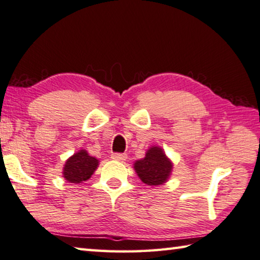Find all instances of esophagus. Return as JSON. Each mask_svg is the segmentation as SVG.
Instances as JSON below:
<instances>
[{"label":"esophagus","instance_id":"1","mask_svg":"<svg viewBox=\"0 0 260 260\" xmlns=\"http://www.w3.org/2000/svg\"><path fill=\"white\" fill-rule=\"evenodd\" d=\"M127 158V155L124 153H114L111 154V159H114V160H117V161H125Z\"/></svg>","mask_w":260,"mask_h":260}]
</instances>
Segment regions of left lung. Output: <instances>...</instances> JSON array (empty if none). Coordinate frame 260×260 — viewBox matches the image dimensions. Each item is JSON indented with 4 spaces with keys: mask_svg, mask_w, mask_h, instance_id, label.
Returning a JSON list of instances; mask_svg holds the SVG:
<instances>
[{
    "mask_svg": "<svg viewBox=\"0 0 260 260\" xmlns=\"http://www.w3.org/2000/svg\"><path fill=\"white\" fill-rule=\"evenodd\" d=\"M135 172L147 186H160L169 180L173 162L160 146L153 145L146 151L145 157L134 162Z\"/></svg>",
    "mask_w": 260,
    "mask_h": 260,
    "instance_id": "8db88e82",
    "label": "left lung"
}]
</instances>
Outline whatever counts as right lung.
I'll return each instance as SVG.
<instances>
[{"label": "right lung", "instance_id": "1", "mask_svg": "<svg viewBox=\"0 0 260 260\" xmlns=\"http://www.w3.org/2000/svg\"><path fill=\"white\" fill-rule=\"evenodd\" d=\"M99 164L98 158L91 157L85 149H81L67 159L62 169V177L71 183H81L94 174Z\"/></svg>", "mask_w": 260, "mask_h": 260}]
</instances>
